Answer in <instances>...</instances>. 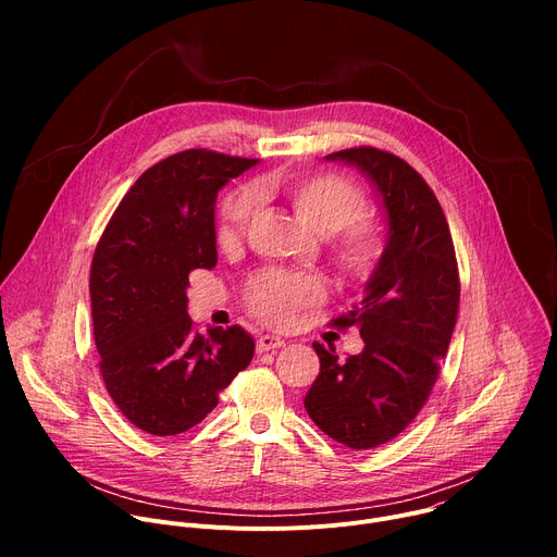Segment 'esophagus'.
<instances>
[{
  "label": "esophagus",
  "instance_id": "obj_1",
  "mask_svg": "<svg viewBox=\"0 0 557 557\" xmlns=\"http://www.w3.org/2000/svg\"><path fill=\"white\" fill-rule=\"evenodd\" d=\"M284 346V339L282 337H275V335H260L258 337V352H269V350H277Z\"/></svg>",
  "mask_w": 557,
  "mask_h": 557
}]
</instances>
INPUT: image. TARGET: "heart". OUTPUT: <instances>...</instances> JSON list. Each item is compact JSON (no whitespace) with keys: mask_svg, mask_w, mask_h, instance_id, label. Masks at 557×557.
Returning a JSON list of instances; mask_svg holds the SVG:
<instances>
[{"mask_svg":"<svg viewBox=\"0 0 557 557\" xmlns=\"http://www.w3.org/2000/svg\"><path fill=\"white\" fill-rule=\"evenodd\" d=\"M258 194L286 200L293 211L317 233L329 235V253L339 273L350 282H366L385 256L381 226L366 218V196L348 178L331 172L275 174L256 185ZM258 200L249 187L228 191L218 209V245L233 249L256 218ZM322 280L308 273L262 271L247 286V308L267 324H288L293 317L324 301Z\"/></svg>","mask_w":557,"mask_h":557,"instance_id":"b5f03b06","label":"heart"}]
</instances>
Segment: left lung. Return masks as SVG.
<instances>
[{
  "mask_svg": "<svg viewBox=\"0 0 557 557\" xmlns=\"http://www.w3.org/2000/svg\"><path fill=\"white\" fill-rule=\"evenodd\" d=\"M326 158L374 181L389 231L366 297L331 322L357 326L366 348L339 361L335 346L312 344L320 374L304 408L337 443L372 449L399 436L430 399L458 317V262L434 191L404 158L366 145Z\"/></svg>",
  "mask_w": 557,
  "mask_h": 557,
  "instance_id": "1",
  "label": "left lung"
}]
</instances>
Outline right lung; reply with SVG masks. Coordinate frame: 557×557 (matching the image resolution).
<instances>
[{
	"label": "right lung",
	"mask_w": 557,
	"mask_h": 557,
	"mask_svg": "<svg viewBox=\"0 0 557 557\" xmlns=\"http://www.w3.org/2000/svg\"><path fill=\"white\" fill-rule=\"evenodd\" d=\"M258 158L185 149L129 187L99 237L90 269L99 370L138 430L174 436L198 425L245 370L256 342L240 326L196 331L189 273L213 269L215 196Z\"/></svg>",
	"instance_id": "1"
}]
</instances>
